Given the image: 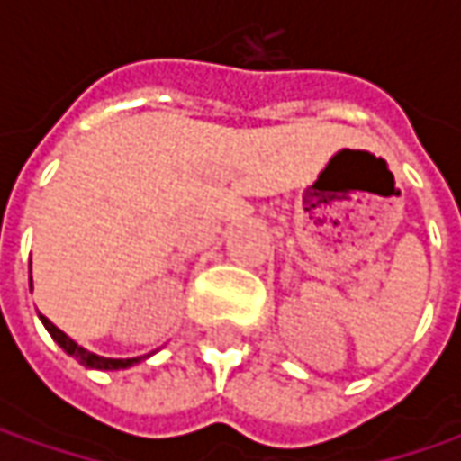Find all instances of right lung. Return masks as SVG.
Here are the masks:
<instances>
[{
    "label": "right lung",
    "instance_id": "add662e5",
    "mask_svg": "<svg viewBox=\"0 0 461 461\" xmlns=\"http://www.w3.org/2000/svg\"><path fill=\"white\" fill-rule=\"evenodd\" d=\"M30 290H32V285H30ZM41 321H43V326L48 328V333L53 336V341L61 346L63 351L68 354V357H74V359H79L84 366H89V369H125V366H131L138 359H104V357H97V354H92V351H86V348H81L77 341H71L63 330L53 326L45 315H41Z\"/></svg>",
    "mask_w": 461,
    "mask_h": 461
}]
</instances>
